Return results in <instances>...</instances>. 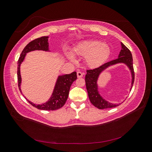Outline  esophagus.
I'll use <instances>...</instances> for the list:
<instances>
[{
  "label": "esophagus",
  "mask_w": 152,
  "mask_h": 152,
  "mask_svg": "<svg viewBox=\"0 0 152 152\" xmlns=\"http://www.w3.org/2000/svg\"><path fill=\"white\" fill-rule=\"evenodd\" d=\"M77 77H78V78H80V77H83L84 73H82V72H81L78 71V72H77Z\"/></svg>",
  "instance_id": "34e87169"
}]
</instances>
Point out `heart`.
Returning a JSON list of instances; mask_svg holds the SVG:
<instances>
[{
    "label": "heart",
    "mask_w": 152,
    "mask_h": 152,
    "mask_svg": "<svg viewBox=\"0 0 152 152\" xmlns=\"http://www.w3.org/2000/svg\"><path fill=\"white\" fill-rule=\"evenodd\" d=\"M110 53L107 45L99 40H91L84 41L74 49L75 55L86 57V63L91 67H96L102 64L108 57ZM68 57L72 61L74 58L69 54Z\"/></svg>",
    "instance_id": "obj_1"
}]
</instances>
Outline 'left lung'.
<instances>
[{"label": "left lung", "instance_id": "left-lung-1", "mask_svg": "<svg viewBox=\"0 0 152 152\" xmlns=\"http://www.w3.org/2000/svg\"><path fill=\"white\" fill-rule=\"evenodd\" d=\"M122 44V49L118 55V58L114 60H112L107 63L103 64L102 65L99 67L95 68L90 70H87V74L85 77L86 86V89L88 93V96L91 103L93 104L95 107L98 109H106L110 108H114L121 104H112L110 103L107 101H105L102 98L98 91V85H97V80L99 73L104 70L106 68L110 65H113L114 64H117L118 63H124L129 68L132 73V86L134 84V71L133 68V63H132V54L125 45L121 43Z\"/></svg>", "mask_w": 152, "mask_h": 152}]
</instances>
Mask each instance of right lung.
Returning <instances> with one entry per match:
<instances>
[{"label": "right lung", "mask_w": 152, "mask_h": 152, "mask_svg": "<svg viewBox=\"0 0 152 152\" xmlns=\"http://www.w3.org/2000/svg\"><path fill=\"white\" fill-rule=\"evenodd\" d=\"M48 37H42L38 39H36L34 40L31 41L27 44L25 48L21 52L20 56L18 61V87L21 91L20 84H21V75L20 66L21 62L23 61L25 57L26 53H28L31 50H48ZM77 72H73L70 74H66L59 76L57 82L55 86L53 93L52 94L51 98L49 99L48 102L44 103L42 104H35L32 103L30 101H28V103L31 104L34 107L39 110H56L61 108L65 104L68 94L70 91L71 85L77 79Z\"/></svg>", "instance_id": "right-lung-1"}]
</instances>
